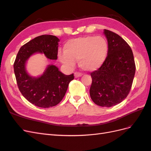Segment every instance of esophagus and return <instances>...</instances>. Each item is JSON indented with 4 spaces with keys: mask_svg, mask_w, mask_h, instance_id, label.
Segmentation results:
<instances>
[{
    "mask_svg": "<svg viewBox=\"0 0 151 151\" xmlns=\"http://www.w3.org/2000/svg\"><path fill=\"white\" fill-rule=\"evenodd\" d=\"M82 76H83V74H81V73H79V72H75L74 73V76H75L76 78L81 77Z\"/></svg>",
    "mask_w": 151,
    "mask_h": 151,
    "instance_id": "34e87169",
    "label": "esophagus"
}]
</instances>
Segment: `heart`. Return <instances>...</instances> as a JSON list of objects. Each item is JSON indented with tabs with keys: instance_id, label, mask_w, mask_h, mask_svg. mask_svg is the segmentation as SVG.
<instances>
[{
	"instance_id": "heart-1",
	"label": "heart",
	"mask_w": 151,
	"mask_h": 151,
	"mask_svg": "<svg viewBox=\"0 0 151 151\" xmlns=\"http://www.w3.org/2000/svg\"><path fill=\"white\" fill-rule=\"evenodd\" d=\"M108 49L107 41L102 36H86L68 40L63 47L64 52L58 53V58L69 67L79 60V66L82 69L93 72L103 65Z\"/></svg>"
}]
</instances>
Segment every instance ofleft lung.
<instances>
[{"label":"left lung","instance_id":"obj_1","mask_svg":"<svg viewBox=\"0 0 151 151\" xmlns=\"http://www.w3.org/2000/svg\"><path fill=\"white\" fill-rule=\"evenodd\" d=\"M108 43V53L103 65L91 73L89 93L98 106L111 107L119 104L129 94L135 72L130 47L115 33L104 30Z\"/></svg>","mask_w":151,"mask_h":151}]
</instances>
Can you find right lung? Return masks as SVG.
Instances as JSON below:
<instances>
[{
  "label": "right lung",
  "instance_id": "obj_1",
  "mask_svg": "<svg viewBox=\"0 0 151 151\" xmlns=\"http://www.w3.org/2000/svg\"><path fill=\"white\" fill-rule=\"evenodd\" d=\"M59 39L55 36L41 35L22 46L14 63L18 88L31 103L41 108L55 106L64 97L74 74L65 75L53 65H48L38 77L30 76L26 70V62L35 53H43L51 60H57Z\"/></svg>",
  "mask_w": 151,
  "mask_h": 151
}]
</instances>
